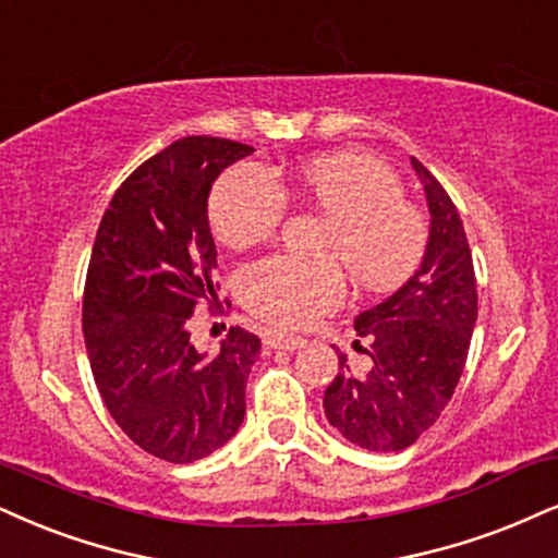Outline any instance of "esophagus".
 <instances>
[{"mask_svg":"<svg viewBox=\"0 0 558 558\" xmlns=\"http://www.w3.org/2000/svg\"><path fill=\"white\" fill-rule=\"evenodd\" d=\"M264 343H266V349H281V352H294V349L305 347V339H300V336H284V333L266 331L264 333Z\"/></svg>","mask_w":558,"mask_h":558,"instance_id":"obj_1","label":"esophagus"}]
</instances>
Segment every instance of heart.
Returning a JSON list of instances; mask_svg holds the SVG:
<instances>
[{"label":"heart","instance_id":"b5f03b06","mask_svg":"<svg viewBox=\"0 0 558 558\" xmlns=\"http://www.w3.org/2000/svg\"><path fill=\"white\" fill-rule=\"evenodd\" d=\"M287 194L328 217L320 240L326 260L268 256L238 277L245 311L279 331H300L341 305L340 263L356 284L377 292L401 284L424 256L422 211L403 198L401 178L367 155L313 157L284 183L260 162L232 165L211 189V230L230 247L256 245L284 222Z\"/></svg>","mask_w":558,"mask_h":558}]
</instances>
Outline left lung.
<instances>
[{"instance_id": "8db88e82", "label": "left lung", "mask_w": 558, "mask_h": 558, "mask_svg": "<svg viewBox=\"0 0 558 558\" xmlns=\"http://www.w3.org/2000/svg\"><path fill=\"white\" fill-rule=\"evenodd\" d=\"M411 165L432 215L424 260L401 290L356 315L354 349L369 356V367L354 373L339 354L341 369L323 396L333 429L373 452L403 450L437 422L463 375L478 315L476 274L456 204L416 157Z\"/></svg>"}]
</instances>
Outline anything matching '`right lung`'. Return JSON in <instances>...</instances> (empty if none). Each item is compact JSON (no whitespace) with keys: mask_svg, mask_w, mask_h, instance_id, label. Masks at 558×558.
Here are the masks:
<instances>
[{"mask_svg":"<svg viewBox=\"0 0 558 558\" xmlns=\"http://www.w3.org/2000/svg\"><path fill=\"white\" fill-rule=\"evenodd\" d=\"M253 153L185 136L116 191L89 256L82 331L102 403L126 437L168 463H194L235 437L260 339L230 328L215 356L191 343L189 318L217 298L211 183Z\"/></svg>","mask_w":558,"mask_h":558,"instance_id":"1","label":"right lung"}]
</instances>
